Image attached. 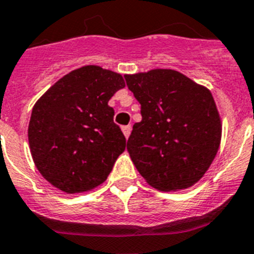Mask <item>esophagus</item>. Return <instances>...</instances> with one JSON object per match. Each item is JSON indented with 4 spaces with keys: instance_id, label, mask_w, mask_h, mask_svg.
Here are the masks:
<instances>
[{
    "instance_id": "obj_1",
    "label": "esophagus",
    "mask_w": 254,
    "mask_h": 254,
    "mask_svg": "<svg viewBox=\"0 0 254 254\" xmlns=\"http://www.w3.org/2000/svg\"><path fill=\"white\" fill-rule=\"evenodd\" d=\"M130 131H131V127H130V125H127V127H123V133H124L125 138H129Z\"/></svg>"
}]
</instances>
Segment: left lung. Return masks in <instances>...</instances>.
<instances>
[{
  "mask_svg": "<svg viewBox=\"0 0 254 254\" xmlns=\"http://www.w3.org/2000/svg\"><path fill=\"white\" fill-rule=\"evenodd\" d=\"M140 103L127 148L136 170L162 191L187 189L206 174L221 142L212 94L182 72L154 69L125 75Z\"/></svg>",
  "mask_w": 254,
  "mask_h": 254,
  "instance_id": "obj_1",
  "label": "left lung"
}]
</instances>
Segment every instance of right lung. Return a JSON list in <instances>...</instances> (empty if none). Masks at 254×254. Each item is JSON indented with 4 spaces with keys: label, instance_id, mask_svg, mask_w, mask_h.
<instances>
[{
    "label": "right lung",
    "instance_id": "right-lung-1",
    "mask_svg": "<svg viewBox=\"0 0 254 254\" xmlns=\"http://www.w3.org/2000/svg\"><path fill=\"white\" fill-rule=\"evenodd\" d=\"M125 87L120 74L101 66L72 70L35 102L28 127L41 175L65 193L102 184L127 147L109 101Z\"/></svg>",
    "mask_w": 254,
    "mask_h": 254
}]
</instances>
